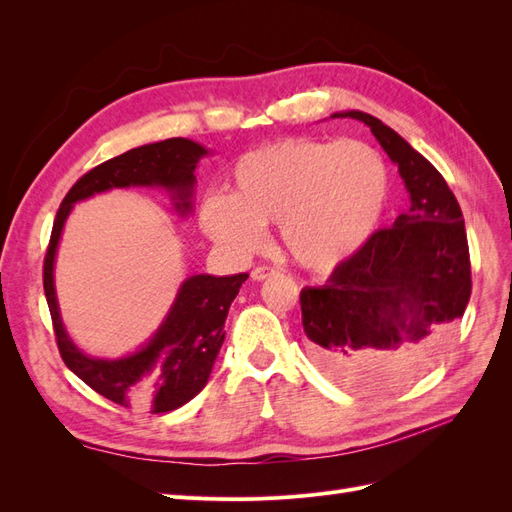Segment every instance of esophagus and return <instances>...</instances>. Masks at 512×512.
<instances>
[{"label": "esophagus", "mask_w": 512, "mask_h": 512, "mask_svg": "<svg viewBox=\"0 0 512 512\" xmlns=\"http://www.w3.org/2000/svg\"><path fill=\"white\" fill-rule=\"evenodd\" d=\"M277 271L273 269V267H256L254 271H252V280H256V282H262V280H267V277H271V275H275Z\"/></svg>", "instance_id": "1"}]
</instances>
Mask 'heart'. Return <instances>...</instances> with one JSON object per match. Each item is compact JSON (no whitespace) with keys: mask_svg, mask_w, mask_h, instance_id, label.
<instances>
[{"mask_svg":"<svg viewBox=\"0 0 512 512\" xmlns=\"http://www.w3.org/2000/svg\"><path fill=\"white\" fill-rule=\"evenodd\" d=\"M228 188L200 205V224L215 243L250 256L265 243V226L280 224L299 265L333 271L374 235L391 173L363 141L284 138L241 156Z\"/></svg>","mask_w":512,"mask_h":512,"instance_id":"b5f03b06","label":"heart"}]
</instances>
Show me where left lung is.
<instances>
[{
	"label": "left lung",
	"instance_id": "1",
	"mask_svg": "<svg viewBox=\"0 0 512 512\" xmlns=\"http://www.w3.org/2000/svg\"><path fill=\"white\" fill-rule=\"evenodd\" d=\"M397 164L410 209L380 228L324 286L301 290L303 329L316 361L350 384L404 382L425 371L444 346L472 292L461 207L436 166L395 130L361 111Z\"/></svg>",
	"mask_w": 512,
	"mask_h": 512
}]
</instances>
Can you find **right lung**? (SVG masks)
Segmentation results:
<instances>
[{"label":"right lung","mask_w":512,"mask_h":512,"mask_svg":"<svg viewBox=\"0 0 512 512\" xmlns=\"http://www.w3.org/2000/svg\"><path fill=\"white\" fill-rule=\"evenodd\" d=\"M207 149L188 138H166L130 149L91 168L61 200L49 250L44 256V294L51 309L57 348L64 363L102 397L119 406H136L164 414L188 404L205 389L218 352L224 344V322L247 273L230 277L192 275L147 346L121 359H91L74 346L59 316L53 265L61 230L72 205L113 188H164L177 213L192 211L194 168Z\"/></svg>","instance_id":"obj_1"}]
</instances>
